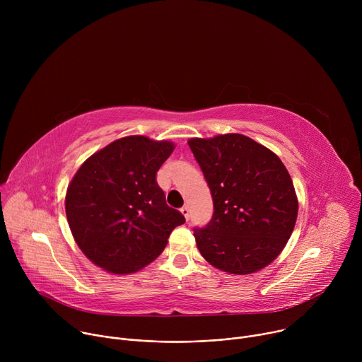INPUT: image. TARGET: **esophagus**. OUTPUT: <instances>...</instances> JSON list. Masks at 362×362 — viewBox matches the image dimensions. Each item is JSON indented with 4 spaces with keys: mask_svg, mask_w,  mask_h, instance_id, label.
Segmentation results:
<instances>
[{
    "mask_svg": "<svg viewBox=\"0 0 362 362\" xmlns=\"http://www.w3.org/2000/svg\"><path fill=\"white\" fill-rule=\"evenodd\" d=\"M180 212H182V215L185 216V219L186 221H189V216H190V212H189V208H187V206H183V208L180 209Z\"/></svg>",
    "mask_w": 362,
    "mask_h": 362,
    "instance_id": "obj_1",
    "label": "esophagus"
}]
</instances>
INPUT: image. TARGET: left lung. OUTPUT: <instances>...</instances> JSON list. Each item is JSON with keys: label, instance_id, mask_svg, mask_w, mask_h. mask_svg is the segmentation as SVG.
<instances>
[{"label": "left lung", "instance_id": "obj_1", "mask_svg": "<svg viewBox=\"0 0 362 362\" xmlns=\"http://www.w3.org/2000/svg\"><path fill=\"white\" fill-rule=\"evenodd\" d=\"M211 187L215 212L194 229L199 252L212 267L249 275L284 250L298 216L292 179L276 154L239 133L187 140Z\"/></svg>", "mask_w": 362, "mask_h": 362}]
</instances>
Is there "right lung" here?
Returning <instances> with one entry per match:
<instances>
[{"mask_svg":"<svg viewBox=\"0 0 362 362\" xmlns=\"http://www.w3.org/2000/svg\"><path fill=\"white\" fill-rule=\"evenodd\" d=\"M169 140L127 136L100 148L69 183L66 215L81 252L115 275L143 269L163 252L183 215L166 203L156 173Z\"/></svg>","mask_w":362,"mask_h":362,"instance_id":"right-lung-1","label":"right lung"}]
</instances>
